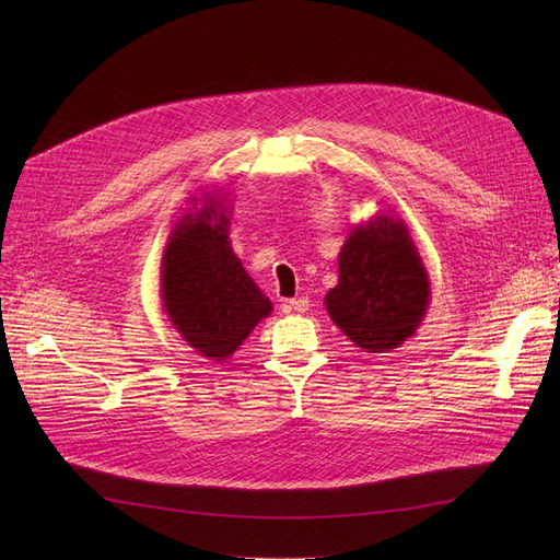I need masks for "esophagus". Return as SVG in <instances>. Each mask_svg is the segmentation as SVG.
<instances>
[{
  "label": "esophagus",
  "mask_w": 560,
  "mask_h": 560,
  "mask_svg": "<svg viewBox=\"0 0 560 560\" xmlns=\"http://www.w3.org/2000/svg\"><path fill=\"white\" fill-rule=\"evenodd\" d=\"M288 304H290V308H292V311H298V313H306V311H308V306H311L308 298H295V300H290Z\"/></svg>",
  "instance_id": "1"
}]
</instances>
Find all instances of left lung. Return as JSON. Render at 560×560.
Masks as SVG:
<instances>
[{
  "mask_svg": "<svg viewBox=\"0 0 560 560\" xmlns=\"http://www.w3.org/2000/svg\"><path fill=\"white\" fill-rule=\"evenodd\" d=\"M429 302V272L408 224L393 211L354 224L325 298L334 325L370 354H386L416 336Z\"/></svg>",
  "mask_w": 560,
  "mask_h": 560,
  "instance_id": "left-lung-1",
  "label": "left lung"
}]
</instances>
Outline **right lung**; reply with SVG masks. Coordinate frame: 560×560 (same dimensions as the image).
Returning <instances> with one entry per match:
<instances>
[{"label":"right lung","instance_id":"obj_1","mask_svg":"<svg viewBox=\"0 0 560 560\" xmlns=\"http://www.w3.org/2000/svg\"><path fill=\"white\" fill-rule=\"evenodd\" d=\"M192 197L170 231L161 258V302L170 325L199 357L224 363L233 357L272 302L243 268L229 241L226 192Z\"/></svg>","mask_w":560,"mask_h":560}]
</instances>
